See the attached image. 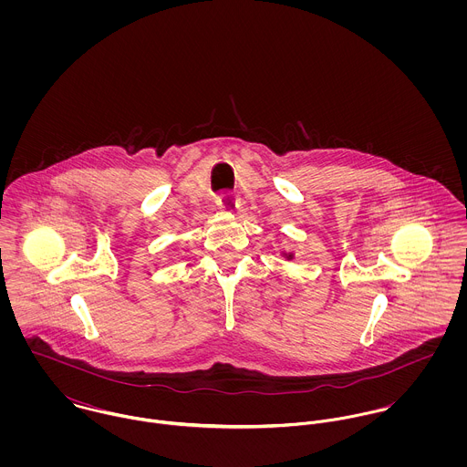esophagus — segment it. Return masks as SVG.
Listing matches in <instances>:
<instances>
[{
  "instance_id": "obj_1",
  "label": "esophagus",
  "mask_w": 467,
  "mask_h": 467,
  "mask_svg": "<svg viewBox=\"0 0 467 467\" xmlns=\"http://www.w3.org/2000/svg\"><path fill=\"white\" fill-rule=\"evenodd\" d=\"M237 206H239V200H237L232 192H224V194H221V196L217 198V208H219L221 212L232 213V212L237 210Z\"/></svg>"
}]
</instances>
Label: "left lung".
Returning a JSON list of instances; mask_svg holds the SVG:
<instances>
[{"label":"left lung","mask_w":467,"mask_h":467,"mask_svg":"<svg viewBox=\"0 0 467 467\" xmlns=\"http://www.w3.org/2000/svg\"><path fill=\"white\" fill-rule=\"evenodd\" d=\"M278 254H280V257H284L285 261H293V259H295V252H291V250L287 252L285 248H280Z\"/></svg>","instance_id":"left-lung-1"}]
</instances>
